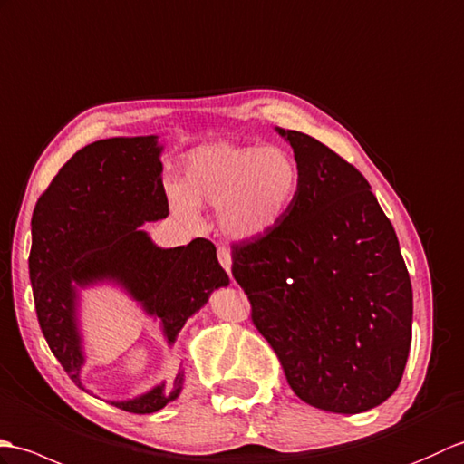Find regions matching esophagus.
<instances>
[{
	"mask_svg": "<svg viewBox=\"0 0 464 464\" xmlns=\"http://www.w3.org/2000/svg\"><path fill=\"white\" fill-rule=\"evenodd\" d=\"M218 260L228 274H232V254L228 248H218Z\"/></svg>",
	"mask_w": 464,
	"mask_h": 464,
	"instance_id": "obj_1",
	"label": "esophagus"
}]
</instances>
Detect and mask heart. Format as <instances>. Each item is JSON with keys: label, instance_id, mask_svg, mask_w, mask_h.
I'll list each match as a JSON object with an SVG mask.
<instances>
[{"label": "heart", "instance_id": "heart-1", "mask_svg": "<svg viewBox=\"0 0 464 464\" xmlns=\"http://www.w3.org/2000/svg\"><path fill=\"white\" fill-rule=\"evenodd\" d=\"M300 190V167L277 145L208 142L182 160V182L169 184L170 208L192 220L197 206L218 208V226L236 242L256 240L280 224Z\"/></svg>", "mask_w": 464, "mask_h": 464}]
</instances>
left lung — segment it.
Returning a JSON list of instances; mask_svg holds the SVG:
<instances>
[{
    "mask_svg": "<svg viewBox=\"0 0 464 464\" xmlns=\"http://www.w3.org/2000/svg\"><path fill=\"white\" fill-rule=\"evenodd\" d=\"M300 167L285 218L232 250V276L258 332L307 405L365 413L395 393L413 325L397 234L352 164L300 130L276 127Z\"/></svg>",
    "mask_w": 464,
    "mask_h": 464,
    "instance_id": "left-lung-1",
    "label": "left lung"
}]
</instances>
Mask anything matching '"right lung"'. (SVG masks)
Masks as SVG:
<instances>
[{"mask_svg":"<svg viewBox=\"0 0 464 464\" xmlns=\"http://www.w3.org/2000/svg\"><path fill=\"white\" fill-rule=\"evenodd\" d=\"M157 135L112 137L75 152L35 204L31 218L29 280L41 332L73 383L87 363L81 292L111 285L159 322L172 349L180 329L230 284L214 244L197 238L162 248L140 226L169 216ZM187 373L180 363L170 381L145 393L109 401L137 415L177 401Z\"/></svg>","mask_w":464,"mask_h":464,"instance_id":"right-lung-1","label":"right lung"}]
</instances>
